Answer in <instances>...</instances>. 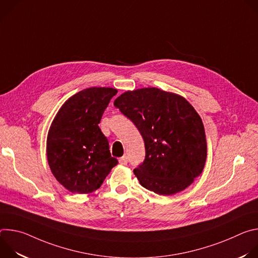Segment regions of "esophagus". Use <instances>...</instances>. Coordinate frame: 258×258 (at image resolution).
<instances>
[{
  "instance_id": "obj_1",
  "label": "esophagus",
  "mask_w": 258,
  "mask_h": 258,
  "mask_svg": "<svg viewBox=\"0 0 258 258\" xmlns=\"http://www.w3.org/2000/svg\"><path fill=\"white\" fill-rule=\"evenodd\" d=\"M127 162H128V158H127V156H122V157H120L119 158V163L120 164H122V165H125V164H127Z\"/></svg>"
}]
</instances>
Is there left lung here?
Masks as SVG:
<instances>
[{
    "mask_svg": "<svg viewBox=\"0 0 258 258\" xmlns=\"http://www.w3.org/2000/svg\"><path fill=\"white\" fill-rule=\"evenodd\" d=\"M114 106L144 139L145 160L134 169L144 188L158 195H173L201 174L207 156L204 125L185 98L143 88L123 93Z\"/></svg>",
    "mask_w": 258,
    "mask_h": 258,
    "instance_id": "left-lung-1",
    "label": "left lung"
}]
</instances>
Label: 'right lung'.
<instances>
[{
	"label": "right lung",
	"mask_w": 258,
	"mask_h": 258,
	"mask_svg": "<svg viewBox=\"0 0 258 258\" xmlns=\"http://www.w3.org/2000/svg\"><path fill=\"white\" fill-rule=\"evenodd\" d=\"M112 88H89L70 97L59 109L47 139L52 173L71 193L88 194L101 187L118 161L99 127Z\"/></svg>",
	"instance_id": "1"
}]
</instances>
